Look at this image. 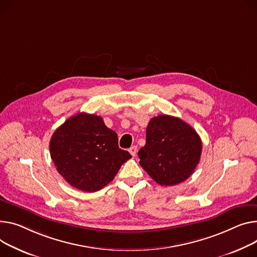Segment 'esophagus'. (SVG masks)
<instances>
[{
	"label": "esophagus",
	"instance_id": "34e87169",
	"mask_svg": "<svg viewBox=\"0 0 257 257\" xmlns=\"http://www.w3.org/2000/svg\"><path fill=\"white\" fill-rule=\"evenodd\" d=\"M129 153L131 154L132 156H135V155H136V153H138V147H136V146L131 147V148L129 149Z\"/></svg>",
	"mask_w": 257,
	"mask_h": 257
}]
</instances>
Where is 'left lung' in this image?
<instances>
[{"label": "left lung", "instance_id": "left-lung-1", "mask_svg": "<svg viewBox=\"0 0 257 257\" xmlns=\"http://www.w3.org/2000/svg\"><path fill=\"white\" fill-rule=\"evenodd\" d=\"M146 145L139 151L140 164L162 186H174L189 178L200 160L201 141L183 119L160 114L147 127Z\"/></svg>", "mask_w": 257, "mask_h": 257}]
</instances>
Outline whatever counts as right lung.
<instances>
[{
	"mask_svg": "<svg viewBox=\"0 0 257 257\" xmlns=\"http://www.w3.org/2000/svg\"><path fill=\"white\" fill-rule=\"evenodd\" d=\"M116 133L103 118L79 112L66 119L51 136L50 157L72 187L95 192L110 183L131 155L118 148Z\"/></svg>",
	"mask_w": 257,
	"mask_h": 257,
	"instance_id": "obj_1",
	"label": "right lung"
}]
</instances>
